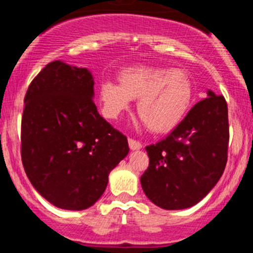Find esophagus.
<instances>
[{"instance_id":"obj_1","label":"esophagus","mask_w":253,"mask_h":253,"mask_svg":"<svg viewBox=\"0 0 253 253\" xmlns=\"http://www.w3.org/2000/svg\"><path fill=\"white\" fill-rule=\"evenodd\" d=\"M128 145H129V149L131 150H140L142 147V143L140 141L135 140V138H128Z\"/></svg>"}]
</instances>
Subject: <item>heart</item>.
Segmentation results:
<instances>
[{
	"instance_id": "obj_1",
	"label": "heart",
	"mask_w": 253,
	"mask_h": 253,
	"mask_svg": "<svg viewBox=\"0 0 253 253\" xmlns=\"http://www.w3.org/2000/svg\"><path fill=\"white\" fill-rule=\"evenodd\" d=\"M120 83L103 82L98 95L102 113L117 120L137 101V113L147 128L156 133L174 129L192 106L194 87L190 77L181 69L135 67L122 70Z\"/></svg>"
}]
</instances>
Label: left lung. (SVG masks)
<instances>
[{"mask_svg": "<svg viewBox=\"0 0 253 253\" xmlns=\"http://www.w3.org/2000/svg\"><path fill=\"white\" fill-rule=\"evenodd\" d=\"M228 107L208 90L183 121L160 142L146 146L150 163L141 185L152 203L168 211L185 209L203 199L227 164Z\"/></svg>", "mask_w": 253, "mask_h": 253, "instance_id": "1", "label": "left lung"}]
</instances>
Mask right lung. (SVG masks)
<instances>
[{
  "label": "right lung",
  "instance_id": "right-lung-1",
  "mask_svg": "<svg viewBox=\"0 0 253 253\" xmlns=\"http://www.w3.org/2000/svg\"><path fill=\"white\" fill-rule=\"evenodd\" d=\"M85 68L51 61L25 95L21 160L39 194L61 209L83 211L102 197L108 175L128 154L127 137L93 102Z\"/></svg>",
  "mask_w": 253,
  "mask_h": 253
}]
</instances>
